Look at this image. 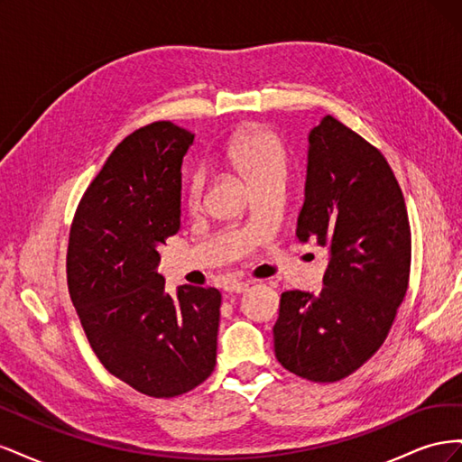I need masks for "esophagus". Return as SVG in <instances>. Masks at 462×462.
<instances>
[{"instance_id":"esophagus-1","label":"esophagus","mask_w":462,"mask_h":462,"mask_svg":"<svg viewBox=\"0 0 462 462\" xmlns=\"http://www.w3.org/2000/svg\"><path fill=\"white\" fill-rule=\"evenodd\" d=\"M248 289V282H229L226 283L227 292H245Z\"/></svg>"}]
</instances>
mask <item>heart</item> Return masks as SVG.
<instances>
[{
  "mask_svg": "<svg viewBox=\"0 0 462 462\" xmlns=\"http://www.w3.org/2000/svg\"><path fill=\"white\" fill-rule=\"evenodd\" d=\"M227 162L239 171L253 189L285 180L287 177V150L272 129L263 125H253L236 133L227 148ZM208 173L204 167H197L185 183V202L189 209H199L204 200Z\"/></svg>",
  "mask_w": 462,
  "mask_h": 462,
  "instance_id": "heart-1",
  "label": "heart"
}]
</instances>
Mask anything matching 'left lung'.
I'll use <instances>...</instances> for the list:
<instances>
[{
  "label": "left lung",
  "mask_w": 462,
  "mask_h": 462,
  "mask_svg": "<svg viewBox=\"0 0 462 462\" xmlns=\"http://www.w3.org/2000/svg\"><path fill=\"white\" fill-rule=\"evenodd\" d=\"M300 241L329 246L324 289L282 292L275 358L316 383L339 382L380 348L407 295L411 223L383 153L331 116L310 131Z\"/></svg>",
  "instance_id": "1"
}]
</instances>
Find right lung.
Segmentation results:
<instances>
[{"label":"right lung","instance_id":"1","mask_svg":"<svg viewBox=\"0 0 462 462\" xmlns=\"http://www.w3.org/2000/svg\"><path fill=\"white\" fill-rule=\"evenodd\" d=\"M194 134L171 121L136 129L82 194L69 231L67 285L104 368L138 393L171 399L216 366L221 292H165L158 246L180 227V165Z\"/></svg>","mask_w":462,"mask_h":462}]
</instances>
